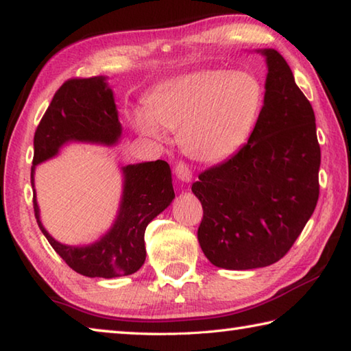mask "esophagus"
Instances as JSON below:
<instances>
[{"label":"esophagus","instance_id":"1","mask_svg":"<svg viewBox=\"0 0 351 351\" xmlns=\"http://www.w3.org/2000/svg\"><path fill=\"white\" fill-rule=\"evenodd\" d=\"M175 175H176L178 180L182 181V182H190V181H192V170H190L189 165L184 164V162L176 164Z\"/></svg>","mask_w":351,"mask_h":351}]
</instances>
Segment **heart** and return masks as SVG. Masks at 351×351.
Segmentation results:
<instances>
[{
	"label": "heart",
	"instance_id": "1",
	"mask_svg": "<svg viewBox=\"0 0 351 351\" xmlns=\"http://www.w3.org/2000/svg\"><path fill=\"white\" fill-rule=\"evenodd\" d=\"M263 106V88L244 72L201 70L159 82L130 123L145 136L164 139L180 129V144L201 162H219L245 143Z\"/></svg>",
	"mask_w": 351,
	"mask_h": 351
}]
</instances>
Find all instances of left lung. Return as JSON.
<instances>
[{"label": "left lung", "instance_id": "left-lung-1", "mask_svg": "<svg viewBox=\"0 0 351 351\" xmlns=\"http://www.w3.org/2000/svg\"><path fill=\"white\" fill-rule=\"evenodd\" d=\"M265 58L264 106L247 144L193 182L202 204L197 241L213 265L250 270L278 263L319 197L315 112L275 49Z\"/></svg>", "mask_w": 351, "mask_h": 351}]
</instances>
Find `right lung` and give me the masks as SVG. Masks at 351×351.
<instances>
[{"label": "right lung", "instance_id": "obj_1", "mask_svg": "<svg viewBox=\"0 0 351 351\" xmlns=\"http://www.w3.org/2000/svg\"><path fill=\"white\" fill-rule=\"evenodd\" d=\"M123 127L118 119L113 90L106 76L69 80L56 90L34 138V165L30 182L38 226L53 250L70 269L88 278L127 276L145 261L144 233L150 221L173 201L170 165L158 161L123 165V195L112 227L87 245H66L50 237L40 218L35 193V169L60 154L69 143L114 145Z\"/></svg>", "mask_w": 351, "mask_h": 351}]
</instances>
